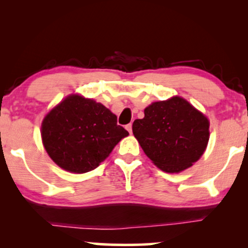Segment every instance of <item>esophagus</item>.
<instances>
[{"mask_svg":"<svg viewBox=\"0 0 248 248\" xmlns=\"http://www.w3.org/2000/svg\"><path fill=\"white\" fill-rule=\"evenodd\" d=\"M126 130L130 132V133H132V124H127L126 125Z\"/></svg>","mask_w":248,"mask_h":248,"instance_id":"1","label":"esophagus"}]
</instances>
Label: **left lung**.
<instances>
[{
  "instance_id": "1",
  "label": "left lung",
  "mask_w": 248,
  "mask_h": 248,
  "mask_svg": "<svg viewBox=\"0 0 248 248\" xmlns=\"http://www.w3.org/2000/svg\"><path fill=\"white\" fill-rule=\"evenodd\" d=\"M209 120L184 98L155 101L133 122L134 137L159 169L181 172L199 160L209 142Z\"/></svg>"
}]
</instances>
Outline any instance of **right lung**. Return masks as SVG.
<instances>
[{"instance_id":"add662e5","label":"right lung","mask_w":248,"mask_h":248,"mask_svg":"<svg viewBox=\"0 0 248 248\" xmlns=\"http://www.w3.org/2000/svg\"><path fill=\"white\" fill-rule=\"evenodd\" d=\"M128 132L116 115L93 99L70 94L46 115L42 140L47 154L64 170L83 174L106 159Z\"/></svg>"}]
</instances>
